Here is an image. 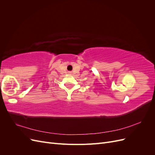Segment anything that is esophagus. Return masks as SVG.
<instances>
[{
	"mask_svg": "<svg viewBox=\"0 0 155 155\" xmlns=\"http://www.w3.org/2000/svg\"><path fill=\"white\" fill-rule=\"evenodd\" d=\"M69 73H70V72H69Z\"/></svg>",
	"mask_w": 155,
	"mask_h": 155,
	"instance_id": "34e87169",
	"label": "esophagus"
}]
</instances>
